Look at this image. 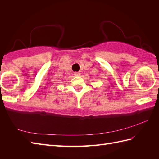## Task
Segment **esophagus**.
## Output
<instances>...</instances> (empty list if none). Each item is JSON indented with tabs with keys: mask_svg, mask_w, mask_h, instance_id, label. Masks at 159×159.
<instances>
[{
	"mask_svg": "<svg viewBox=\"0 0 159 159\" xmlns=\"http://www.w3.org/2000/svg\"><path fill=\"white\" fill-rule=\"evenodd\" d=\"M74 75L75 76H80V72H76L74 73Z\"/></svg>",
	"mask_w": 159,
	"mask_h": 159,
	"instance_id": "obj_1",
	"label": "esophagus"
}]
</instances>
